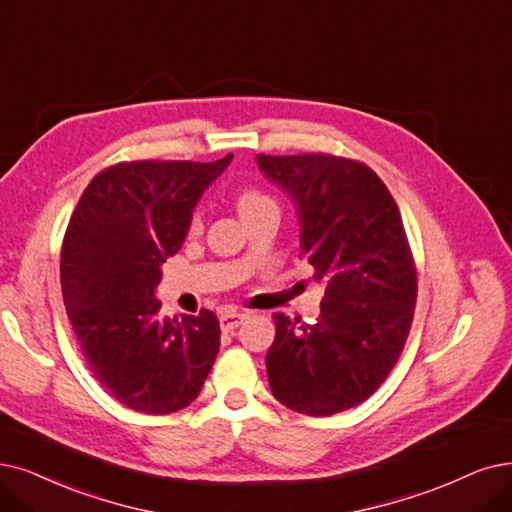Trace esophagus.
Returning <instances> with one entry per match:
<instances>
[{"instance_id": "obj_1", "label": "esophagus", "mask_w": 512, "mask_h": 512, "mask_svg": "<svg viewBox=\"0 0 512 512\" xmlns=\"http://www.w3.org/2000/svg\"><path fill=\"white\" fill-rule=\"evenodd\" d=\"M248 317L245 313H224L222 317H220V327H222V332H231V330H235V327H239L241 323H243V319Z\"/></svg>"}]
</instances>
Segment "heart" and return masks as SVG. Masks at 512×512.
I'll use <instances>...</instances> for the list:
<instances>
[{"label":"heart","mask_w":512,"mask_h":512,"mask_svg":"<svg viewBox=\"0 0 512 512\" xmlns=\"http://www.w3.org/2000/svg\"><path fill=\"white\" fill-rule=\"evenodd\" d=\"M271 206H275V201L269 195H264L262 191H258V189H243L237 197V210H239L241 216L252 214V212L262 210V208H271ZM199 224H201V216L195 214L191 227L199 229Z\"/></svg>","instance_id":"obj_1"}]
</instances>
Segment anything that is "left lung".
<instances>
[{
	"label": "left lung",
	"instance_id": "8db88e82",
	"mask_svg": "<svg viewBox=\"0 0 512 512\" xmlns=\"http://www.w3.org/2000/svg\"><path fill=\"white\" fill-rule=\"evenodd\" d=\"M258 168L296 203L298 258L325 285L315 323L273 315L271 391L298 414L332 416L376 393L410 334L418 279L401 212L355 159L260 153Z\"/></svg>",
	"mask_w": 512,
	"mask_h": 512
}]
</instances>
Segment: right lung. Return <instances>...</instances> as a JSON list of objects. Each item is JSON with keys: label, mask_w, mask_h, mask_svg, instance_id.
<instances>
[{"label": "right lung", "mask_w": 512, "mask_h": 512, "mask_svg": "<svg viewBox=\"0 0 512 512\" xmlns=\"http://www.w3.org/2000/svg\"><path fill=\"white\" fill-rule=\"evenodd\" d=\"M218 161H121L92 178L60 250V285L96 382L134 412L166 416L197 399L220 349L218 317L161 319V264L187 237Z\"/></svg>", "instance_id": "right-lung-1"}]
</instances>
